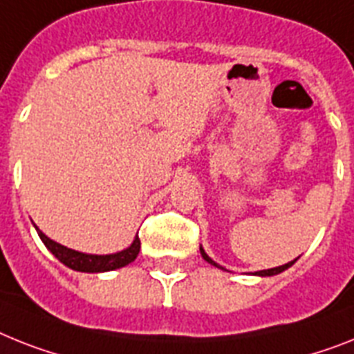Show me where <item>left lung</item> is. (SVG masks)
Segmentation results:
<instances>
[{"mask_svg": "<svg viewBox=\"0 0 354 354\" xmlns=\"http://www.w3.org/2000/svg\"><path fill=\"white\" fill-rule=\"evenodd\" d=\"M201 255H203V259H204V261H206V262H209V264H213V266H217V268H221V266H218L217 262H213L212 259H209V257L206 255V251H204L203 248H201ZM295 261H297V259H295ZM295 261L288 262V264H284V266H279V268H271V270L257 271L255 275H259V277H273V275H279V273H282V271H284V270H288L289 266H293ZM221 270H224V268H221Z\"/></svg>", "mask_w": 354, "mask_h": 354, "instance_id": "obj_1", "label": "left lung"}]
</instances>
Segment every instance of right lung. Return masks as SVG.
Listing matches in <instances>:
<instances>
[{
	"label": "right lung",
	"instance_id": "1",
	"mask_svg": "<svg viewBox=\"0 0 354 354\" xmlns=\"http://www.w3.org/2000/svg\"><path fill=\"white\" fill-rule=\"evenodd\" d=\"M36 230L43 244L50 250V253L57 261L68 266L70 270L83 271V273H103V271L124 268V266L136 261L137 255H139V250H141V241H139V236H136L133 242H131V246L119 251V253H112V255H88V253H81V251L61 246L55 241L48 239L37 226Z\"/></svg>",
	"mask_w": 354,
	"mask_h": 354
}]
</instances>
